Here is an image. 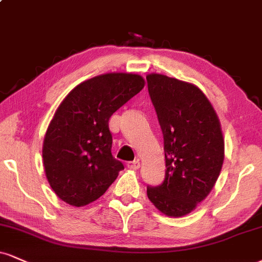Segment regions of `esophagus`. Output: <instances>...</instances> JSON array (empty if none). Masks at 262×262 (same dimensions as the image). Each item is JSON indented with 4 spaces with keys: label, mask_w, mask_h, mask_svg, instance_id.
I'll list each match as a JSON object with an SVG mask.
<instances>
[{
    "label": "esophagus",
    "mask_w": 262,
    "mask_h": 262,
    "mask_svg": "<svg viewBox=\"0 0 262 262\" xmlns=\"http://www.w3.org/2000/svg\"><path fill=\"white\" fill-rule=\"evenodd\" d=\"M127 166H128V168H130V169H138L140 167V161L139 160H134V161L128 162Z\"/></svg>",
    "instance_id": "esophagus-1"
}]
</instances>
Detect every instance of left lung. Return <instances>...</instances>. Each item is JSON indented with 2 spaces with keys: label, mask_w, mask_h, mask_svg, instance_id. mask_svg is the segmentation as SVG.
I'll return each mask as SVG.
<instances>
[{
  "label": "left lung",
  "mask_w": 262,
  "mask_h": 262,
  "mask_svg": "<svg viewBox=\"0 0 262 262\" xmlns=\"http://www.w3.org/2000/svg\"><path fill=\"white\" fill-rule=\"evenodd\" d=\"M146 80L166 160L165 181L147 187V198L165 215L181 217L210 194L219 178L225 159L221 124L195 85L156 73Z\"/></svg>",
  "instance_id": "8db88e82"
}]
</instances>
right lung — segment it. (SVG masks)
<instances>
[{
    "label": "right lung",
    "mask_w": 262,
    "mask_h": 262,
    "mask_svg": "<svg viewBox=\"0 0 262 262\" xmlns=\"http://www.w3.org/2000/svg\"><path fill=\"white\" fill-rule=\"evenodd\" d=\"M143 77L107 73L75 86L58 106L42 146L46 178L59 199L85 206L124 169L112 156L110 117L143 89Z\"/></svg>",
    "instance_id": "right-lung-1"
}]
</instances>
